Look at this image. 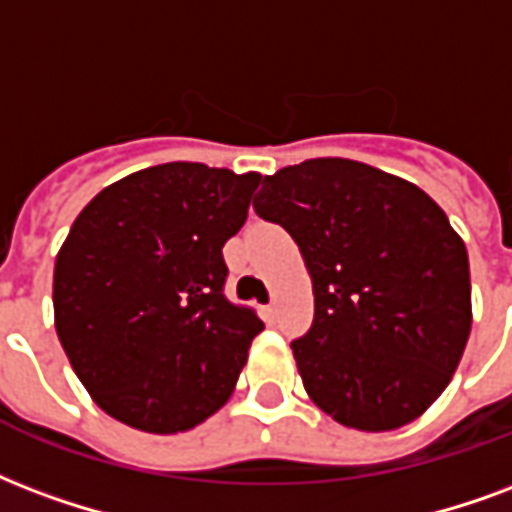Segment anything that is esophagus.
<instances>
[{"label": "esophagus", "instance_id": "1", "mask_svg": "<svg viewBox=\"0 0 512 512\" xmlns=\"http://www.w3.org/2000/svg\"><path fill=\"white\" fill-rule=\"evenodd\" d=\"M263 314H266V323H274V320H276V304L263 306Z\"/></svg>", "mask_w": 512, "mask_h": 512}]
</instances>
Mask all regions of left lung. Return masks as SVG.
<instances>
[{
	"label": "left lung",
	"mask_w": 512,
	"mask_h": 512,
	"mask_svg": "<svg viewBox=\"0 0 512 512\" xmlns=\"http://www.w3.org/2000/svg\"><path fill=\"white\" fill-rule=\"evenodd\" d=\"M257 217L282 225L312 276L295 339L309 399L358 431L407 426L448 388L472 328L467 246L420 187L342 157L276 170Z\"/></svg>",
	"instance_id": "obj_1"
}]
</instances>
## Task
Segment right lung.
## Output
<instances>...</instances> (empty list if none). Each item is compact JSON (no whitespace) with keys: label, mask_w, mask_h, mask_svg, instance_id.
<instances>
[{"label":"right lung","mask_w":512,"mask_h":512,"mask_svg":"<svg viewBox=\"0 0 512 512\" xmlns=\"http://www.w3.org/2000/svg\"><path fill=\"white\" fill-rule=\"evenodd\" d=\"M260 173L168 162L105 187L54 266V323L97 407L132 429L179 434L230 399L263 323L225 298L222 246Z\"/></svg>","instance_id":"add662e5"}]
</instances>
